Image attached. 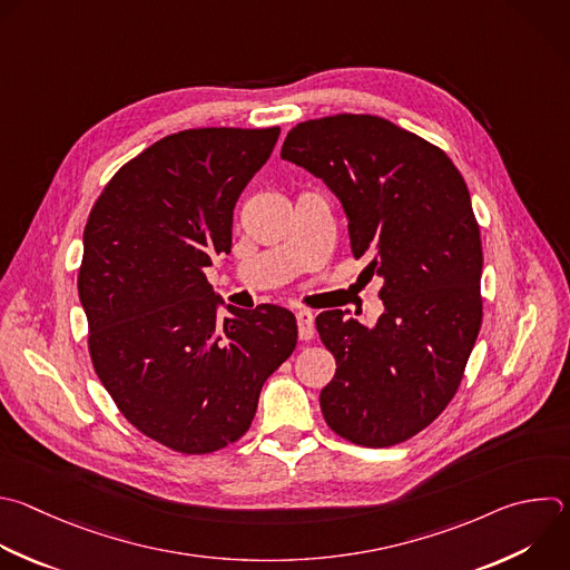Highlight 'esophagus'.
Here are the masks:
<instances>
[{
    "label": "esophagus",
    "mask_w": 570,
    "mask_h": 570,
    "mask_svg": "<svg viewBox=\"0 0 570 570\" xmlns=\"http://www.w3.org/2000/svg\"><path fill=\"white\" fill-rule=\"evenodd\" d=\"M295 317H297L299 340L308 342V340L315 335V317H313V313H311V311H306V308H299V311L295 313Z\"/></svg>",
    "instance_id": "34e87169"
}]
</instances>
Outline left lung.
Here are the masks:
<instances>
[{
  "label": "left lung",
  "mask_w": 570,
  "mask_h": 570,
  "mask_svg": "<svg viewBox=\"0 0 570 570\" xmlns=\"http://www.w3.org/2000/svg\"><path fill=\"white\" fill-rule=\"evenodd\" d=\"M282 158L320 176L342 202L355 259L381 275L375 326L324 311L335 357L320 394L326 425L362 448L399 445L456 396L481 320V233L468 185L430 140L368 114L295 125Z\"/></svg>",
  "instance_id": "left-lung-1"
}]
</instances>
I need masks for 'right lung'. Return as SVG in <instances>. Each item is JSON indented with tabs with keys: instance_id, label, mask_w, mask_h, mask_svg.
Returning <instances> with one entry per match:
<instances>
[{
	"instance_id": "add662e5",
	"label": "right lung",
	"mask_w": 570,
	"mask_h": 570,
	"mask_svg": "<svg viewBox=\"0 0 570 570\" xmlns=\"http://www.w3.org/2000/svg\"><path fill=\"white\" fill-rule=\"evenodd\" d=\"M279 127H202L160 138L102 187L87 226L78 295L89 355L118 412L185 456L239 441L268 375L297 344L282 306H228L206 268L230 253L233 210Z\"/></svg>"
}]
</instances>
